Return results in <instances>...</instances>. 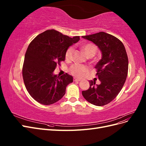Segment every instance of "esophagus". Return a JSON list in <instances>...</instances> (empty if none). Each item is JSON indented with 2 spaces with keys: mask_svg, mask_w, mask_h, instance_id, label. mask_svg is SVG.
Here are the masks:
<instances>
[{
  "mask_svg": "<svg viewBox=\"0 0 146 146\" xmlns=\"http://www.w3.org/2000/svg\"><path fill=\"white\" fill-rule=\"evenodd\" d=\"M82 80V79L80 78H74V81H76V82H80Z\"/></svg>",
  "mask_w": 146,
  "mask_h": 146,
  "instance_id": "esophagus-1",
  "label": "esophagus"
}]
</instances>
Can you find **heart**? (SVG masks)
I'll use <instances>...</instances> for the list:
<instances>
[{
    "instance_id": "b5f03b06",
    "label": "heart",
    "mask_w": 146,
    "mask_h": 146,
    "mask_svg": "<svg viewBox=\"0 0 146 146\" xmlns=\"http://www.w3.org/2000/svg\"><path fill=\"white\" fill-rule=\"evenodd\" d=\"M82 48L88 56H94L98 50V47L92 43L86 44L83 46ZM74 51L75 50L73 46H70L68 48L65 54L66 60L71 61L73 59ZM69 71L74 76L82 77L89 71V68L86 65L75 63L70 66Z\"/></svg>"
}]
</instances>
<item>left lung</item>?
<instances>
[{
    "mask_svg": "<svg viewBox=\"0 0 146 146\" xmlns=\"http://www.w3.org/2000/svg\"><path fill=\"white\" fill-rule=\"evenodd\" d=\"M92 41L102 52V58L95 68L100 82L90 80V88L82 91L88 102L96 106H104L116 98L126 80L129 60L123 43L113 35L103 32L83 36Z\"/></svg>",
    "mask_w": 146,
    "mask_h": 146,
    "instance_id": "left-lung-1",
    "label": "left lung"
}]
</instances>
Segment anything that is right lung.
Segmentation results:
<instances>
[{
	"mask_svg": "<svg viewBox=\"0 0 146 146\" xmlns=\"http://www.w3.org/2000/svg\"><path fill=\"white\" fill-rule=\"evenodd\" d=\"M80 40V36L70 38L58 31L47 30L30 42L26 51L23 77L26 89L38 103L53 104L63 98L66 88L73 77L66 74L60 77L54 71L65 60L69 46Z\"/></svg>",
	"mask_w": 146,
	"mask_h": 146,
	"instance_id": "right-lung-1",
	"label": "right lung"
}]
</instances>
